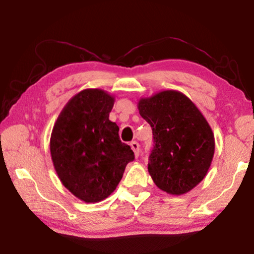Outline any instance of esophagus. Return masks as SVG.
<instances>
[{
  "label": "esophagus",
  "instance_id": "1",
  "mask_svg": "<svg viewBox=\"0 0 254 254\" xmlns=\"http://www.w3.org/2000/svg\"><path fill=\"white\" fill-rule=\"evenodd\" d=\"M130 145H131V148L133 150V152H134V154H135V157L139 158V156H140V145H139V143H137L136 141H132Z\"/></svg>",
  "mask_w": 254,
  "mask_h": 254
}]
</instances>
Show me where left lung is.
<instances>
[{"mask_svg": "<svg viewBox=\"0 0 254 254\" xmlns=\"http://www.w3.org/2000/svg\"><path fill=\"white\" fill-rule=\"evenodd\" d=\"M137 110L152 127L148 171L153 183L167 194H187L205 178L214 157L207 120L191 100L174 89L141 97Z\"/></svg>", "mask_w": 254, "mask_h": 254, "instance_id": "1", "label": "left lung"}]
</instances>
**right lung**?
Returning a JSON list of instances; mask_svg holds the SVG:
<instances>
[{"label": "right lung", "mask_w": 254, "mask_h": 254, "mask_svg": "<svg viewBox=\"0 0 254 254\" xmlns=\"http://www.w3.org/2000/svg\"><path fill=\"white\" fill-rule=\"evenodd\" d=\"M115 97L100 88L83 89L60 112L50 136V156L60 182L85 203L109 197L134 159L110 121Z\"/></svg>", "instance_id": "right-lung-1"}]
</instances>
